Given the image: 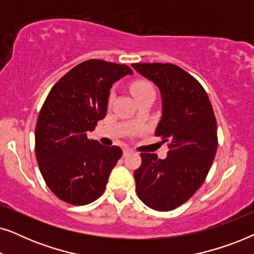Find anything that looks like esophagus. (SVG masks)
Listing matches in <instances>:
<instances>
[{"label": "esophagus", "mask_w": 254, "mask_h": 254, "mask_svg": "<svg viewBox=\"0 0 254 254\" xmlns=\"http://www.w3.org/2000/svg\"><path fill=\"white\" fill-rule=\"evenodd\" d=\"M133 150H131L130 148H124V156H126V155H128L129 154V152H131Z\"/></svg>", "instance_id": "esophagus-1"}]
</instances>
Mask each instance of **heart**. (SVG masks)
<instances>
[{
	"instance_id": "obj_1",
	"label": "heart",
	"mask_w": 254,
	"mask_h": 254,
	"mask_svg": "<svg viewBox=\"0 0 254 254\" xmlns=\"http://www.w3.org/2000/svg\"><path fill=\"white\" fill-rule=\"evenodd\" d=\"M130 91L137 100L148 96L155 97L154 85H152L149 81H144V79H138V81L134 82L133 84L130 85Z\"/></svg>"
}]
</instances>
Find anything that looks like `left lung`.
<instances>
[{
	"instance_id": "obj_1",
	"label": "left lung",
	"mask_w": 254,
	"mask_h": 254,
	"mask_svg": "<svg viewBox=\"0 0 254 254\" xmlns=\"http://www.w3.org/2000/svg\"><path fill=\"white\" fill-rule=\"evenodd\" d=\"M135 70L158 86L163 116L156 136L168 142L165 159L141 152L134 171L136 193L151 209L170 211L200 189L217 150V124L206 90L199 81L172 64H133Z\"/></svg>"
}]
</instances>
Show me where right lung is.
Instances as JSON below:
<instances>
[{
	"instance_id": "1",
	"label": "right lung",
	"mask_w": 254,
	"mask_h": 254,
	"mask_svg": "<svg viewBox=\"0 0 254 254\" xmlns=\"http://www.w3.org/2000/svg\"><path fill=\"white\" fill-rule=\"evenodd\" d=\"M133 70L126 64L84 61L48 93L36 126V157L50 190L64 202L84 206L104 193L123 150L89 140L107 113L110 89Z\"/></svg>"
}]
</instances>
